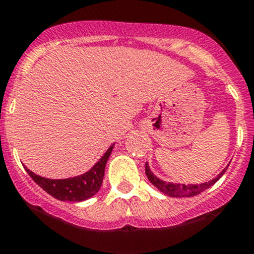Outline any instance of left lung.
Returning <instances> with one entry per match:
<instances>
[{
	"label": "left lung",
	"instance_id": "1",
	"mask_svg": "<svg viewBox=\"0 0 254 254\" xmlns=\"http://www.w3.org/2000/svg\"><path fill=\"white\" fill-rule=\"evenodd\" d=\"M227 168L224 170H222V172L218 174V177H215L214 179L209 181L208 183L205 182V183H202V184H187V186L186 184L168 183V182L162 181V179H159V178L154 175V173L151 172L150 168H149L148 163L145 164V174L146 177H148L149 181H150V183L153 184L154 187H156V188L159 189L162 193H164L165 195L175 196V198H183V196H194L196 195V194L204 191L205 189H208L209 187H212L213 184L217 183L220 178H222V175L226 173Z\"/></svg>",
	"mask_w": 254,
	"mask_h": 254
}]
</instances>
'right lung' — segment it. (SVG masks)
Instances as JSON below:
<instances>
[{
  "label": "right lung",
  "mask_w": 254,
  "mask_h": 254,
  "mask_svg": "<svg viewBox=\"0 0 254 254\" xmlns=\"http://www.w3.org/2000/svg\"><path fill=\"white\" fill-rule=\"evenodd\" d=\"M113 148L114 144L89 172L77 175V177L66 178V179H49V178L35 174L26 167L25 169L28 175L34 179L35 183L39 184L46 193H49L54 198L63 202H82L95 195L100 189L104 174H105L106 162L113 151Z\"/></svg>",
  "instance_id": "right-lung-1"
}]
</instances>
